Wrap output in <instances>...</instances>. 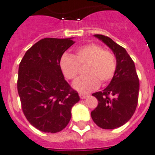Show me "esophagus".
Instances as JSON below:
<instances>
[{
	"mask_svg": "<svg viewBox=\"0 0 155 155\" xmlns=\"http://www.w3.org/2000/svg\"><path fill=\"white\" fill-rule=\"evenodd\" d=\"M79 95H80V99H86V98L88 97V95H87V94H84V93L82 92L79 93Z\"/></svg>",
	"mask_w": 155,
	"mask_h": 155,
	"instance_id": "esophagus-1",
	"label": "esophagus"
}]
</instances>
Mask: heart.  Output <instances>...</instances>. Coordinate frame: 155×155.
Listing matches in <instances>:
<instances>
[{
  "instance_id": "heart-1",
  "label": "heart",
  "mask_w": 155,
  "mask_h": 155,
  "mask_svg": "<svg viewBox=\"0 0 155 155\" xmlns=\"http://www.w3.org/2000/svg\"><path fill=\"white\" fill-rule=\"evenodd\" d=\"M86 65L84 74L73 82L72 87L80 92L87 93L97 89L99 81H110L116 70L114 54L96 44H87L78 48L74 56L64 54L60 59V67L68 80H75L80 73V67Z\"/></svg>"
}]
</instances>
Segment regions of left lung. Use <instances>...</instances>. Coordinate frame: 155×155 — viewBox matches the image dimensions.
<instances>
[{"label": "left lung", "instance_id": "left-lung-1", "mask_svg": "<svg viewBox=\"0 0 155 155\" xmlns=\"http://www.w3.org/2000/svg\"><path fill=\"white\" fill-rule=\"evenodd\" d=\"M94 36L111 49L116 59V70L106 88L92 94L98 99V106L91 115L99 127L114 129L127 123L135 111L139 99V77L134 61L124 48L104 35Z\"/></svg>", "mask_w": 155, "mask_h": 155}]
</instances>
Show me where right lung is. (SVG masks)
Listing matches in <instances>:
<instances>
[{
    "instance_id": "right-lung-1",
    "label": "right lung",
    "mask_w": 155,
    "mask_h": 155,
    "mask_svg": "<svg viewBox=\"0 0 155 155\" xmlns=\"http://www.w3.org/2000/svg\"><path fill=\"white\" fill-rule=\"evenodd\" d=\"M73 38L42 39L32 45L19 64L17 90L26 119L41 131L56 133L68 124L71 107L80 101L64 80L60 59Z\"/></svg>"
}]
</instances>
